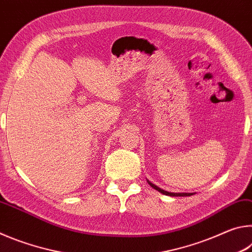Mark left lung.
I'll return each instance as SVG.
<instances>
[{"mask_svg": "<svg viewBox=\"0 0 252 252\" xmlns=\"http://www.w3.org/2000/svg\"><path fill=\"white\" fill-rule=\"evenodd\" d=\"M149 185H150L153 188V189H156V190L159 191V192L163 193L165 195H170V197H188V195H192V193H172V192H168V191L162 190V189H160V188H158L157 186L152 185L151 182H149Z\"/></svg>", "mask_w": 252, "mask_h": 252, "instance_id": "obj_1", "label": "left lung"}]
</instances>
